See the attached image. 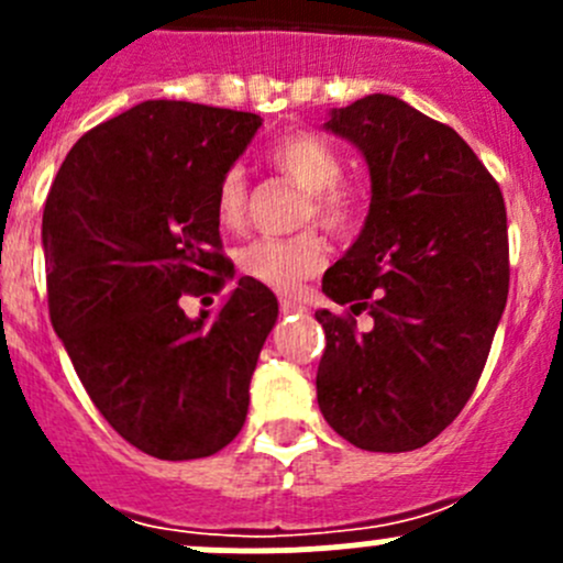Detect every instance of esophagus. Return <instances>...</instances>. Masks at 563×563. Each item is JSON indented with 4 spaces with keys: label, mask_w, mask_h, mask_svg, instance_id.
Here are the masks:
<instances>
[{
    "label": "esophagus",
    "mask_w": 563,
    "mask_h": 563,
    "mask_svg": "<svg viewBox=\"0 0 563 563\" xmlns=\"http://www.w3.org/2000/svg\"><path fill=\"white\" fill-rule=\"evenodd\" d=\"M280 310H283V316H291V313H305V305L302 302H297V299H291V297H283L280 299Z\"/></svg>",
    "instance_id": "esophagus-1"
}]
</instances>
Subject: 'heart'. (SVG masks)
<instances>
[{
    "label": "heart",
    "mask_w": 563,
    "mask_h": 563,
    "mask_svg": "<svg viewBox=\"0 0 563 563\" xmlns=\"http://www.w3.org/2000/svg\"><path fill=\"white\" fill-rule=\"evenodd\" d=\"M269 163L288 181L308 192V207L302 220H318L329 231L354 229L360 218V198L351 187L340 181L343 161L327 141L313 133H288L272 146ZM247 185L240 168H231L214 190V214L225 231H234L245 223ZM236 264L253 280L275 288L294 291L305 277L316 275L323 264V242L316 231L288 236V240H253L236 253Z\"/></svg>",
    "instance_id": "b5f03b06"
}]
</instances>
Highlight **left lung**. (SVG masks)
Listing matches in <instances>:
<instances>
[{
  "label": "left lung",
  "instance_id": "8db88e82",
  "mask_svg": "<svg viewBox=\"0 0 563 563\" xmlns=\"http://www.w3.org/2000/svg\"><path fill=\"white\" fill-rule=\"evenodd\" d=\"M323 130L365 157L371 209L321 283L349 316L316 313L318 408L360 450H419L468 402L490 354L509 294L504 196L455 130L391 95L332 108Z\"/></svg>",
  "mask_w": 563,
  "mask_h": 563
}]
</instances>
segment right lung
I'll return each mask as SVG.
<instances>
[{
	"label": "right lung",
	"mask_w": 563,
	"mask_h": 563,
	"mask_svg": "<svg viewBox=\"0 0 563 563\" xmlns=\"http://www.w3.org/2000/svg\"><path fill=\"white\" fill-rule=\"evenodd\" d=\"M264 119L144 100L67 152L43 209L51 323L106 422L157 460L209 457L236 439L250 378L277 321L264 283L220 253L214 190Z\"/></svg>",
	"instance_id": "right-lung-1"
}]
</instances>
